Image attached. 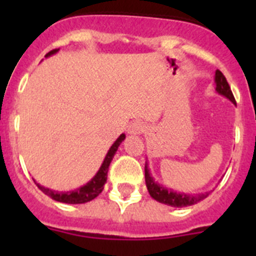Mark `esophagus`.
<instances>
[{
  "instance_id": "obj_1",
  "label": "esophagus",
  "mask_w": 256,
  "mask_h": 256,
  "mask_svg": "<svg viewBox=\"0 0 256 256\" xmlns=\"http://www.w3.org/2000/svg\"><path fill=\"white\" fill-rule=\"evenodd\" d=\"M144 126L141 123V122H133V123L130 124L128 126V133L130 134H140V133L144 132Z\"/></svg>"
}]
</instances>
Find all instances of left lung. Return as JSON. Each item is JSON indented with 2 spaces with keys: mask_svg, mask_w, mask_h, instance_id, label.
<instances>
[{
  "mask_svg": "<svg viewBox=\"0 0 256 256\" xmlns=\"http://www.w3.org/2000/svg\"><path fill=\"white\" fill-rule=\"evenodd\" d=\"M216 91L219 94H223L227 97L228 100L236 105V100H234V94L230 91V87L228 84L227 79L223 76L220 70L216 72ZM144 180H146V187L148 190V194L152 198L156 201H159L162 204L169 205V206L174 208H183V206H190V205L198 204V201L204 200L205 198L209 196V192L205 194H198V195H190V194H184V192H176L170 188L160 186L159 183H156L154 178L151 177L150 170H148V162L144 164Z\"/></svg>",
  "mask_w": 256,
  "mask_h": 256,
  "instance_id": "obj_1",
  "label": "left lung"
}]
</instances>
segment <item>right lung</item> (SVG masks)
I'll return each mask as SVG.
<instances>
[{
	"label": "right lung",
	"mask_w": 256,
	"mask_h": 256,
	"mask_svg": "<svg viewBox=\"0 0 256 256\" xmlns=\"http://www.w3.org/2000/svg\"><path fill=\"white\" fill-rule=\"evenodd\" d=\"M58 50H52L46 55V58L56 54ZM126 138V134H120L118 137L116 141L112 144V146L110 148V150L106 154L105 159H104V162L101 164L100 169L96 173L94 178L88 183H86L84 186L79 187V188L74 190V191H68V192H58V191H52V190L46 188V187L40 186L38 183H36L38 186V188L40 191L46 194L47 196H50L51 198H54L55 201H58V202H65V204H84V202H88V201L94 200V198L100 195L102 192L104 186H105L106 180H108V165L112 162V158H114L115 152H116L119 144H122V141H124Z\"/></svg>",
	"instance_id": "1"
}]
</instances>
